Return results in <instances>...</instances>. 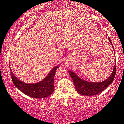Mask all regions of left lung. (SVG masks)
I'll use <instances>...</instances> for the list:
<instances>
[{"instance_id":"1","label":"left lung","mask_w":124,"mask_h":124,"mask_svg":"<svg viewBox=\"0 0 124 124\" xmlns=\"http://www.w3.org/2000/svg\"><path fill=\"white\" fill-rule=\"evenodd\" d=\"M110 43L112 44V43L110 39L108 38ZM116 62L115 66L113 70V71L111 75L108 77L105 80L100 82V83H91L86 81L83 80L80 78L78 76L73 73V71H69L70 77L72 78V80L74 82V84L75 85L76 90L80 94L85 95V96H92L96 94H99L102 91H104L106 88H107L108 85L112 83L116 74Z\"/></svg>"}]
</instances>
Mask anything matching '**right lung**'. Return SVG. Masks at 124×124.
<instances>
[{"label": "right lung", "mask_w": 124, "mask_h": 124, "mask_svg": "<svg viewBox=\"0 0 124 124\" xmlns=\"http://www.w3.org/2000/svg\"><path fill=\"white\" fill-rule=\"evenodd\" d=\"M58 68V66L54 68L44 79L33 84L20 81L12 72H10V75L14 84L24 94L33 98H44L50 96L54 92V76Z\"/></svg>", "instance_id": "obj_1"}]
</instances>
